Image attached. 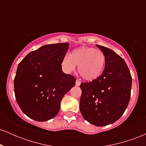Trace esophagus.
Masks as SVG:
<instances>
[{"mask_svg":"<svg viewBox=\"0 0 146 146\" xmlns=\"http://www.w3.org/2000/svg\"><path fill=\"white\" fill-rule=\"evenodd\" d=\"M80 84H81V82H80L79 80H77L76 82H75V85H76L77 86H80Z\"/></svg>","mask_w":146,"mask_h":146,"instance_id":"obj_1","label":"esophagus"}]
</instances>
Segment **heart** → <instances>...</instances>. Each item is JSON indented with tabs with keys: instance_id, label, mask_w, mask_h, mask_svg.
<instances>
[{
	"instance_id": "obj_1",
	"label": "heart",
	"mask_w": 146,
	"mask_h": 146,
	"mask_svg": "<svg viewBox=\"0 0 146 146\" xmlns=\"http://www.w3.org/2000/svg\"><path fill=\"white\" fill-rule=\"evenodd\" d=\"M106 56L102 51L88 46L75 48L71 54H66L62 60V67L66 73H71L78 65V72L87 81L96 80L102 74Z\"/></svg>"
}]
</instances>
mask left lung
Instances as JSON below:
<instances>
[{
	"label": "left lung",
	"mask_w": 146,
	"mask_h": 146,
	"mask_svg": "<svg viewBox=\"0 0 146 146\" xmlns=\"http://www.w3.org/2000/svg\"><path fill=\"white\" fill-rule=\"evenodd\" d=\"M96 46L104 53L105 68L98 79L80 84V110L87 121L104 126L117 121L128 107L132 77L123 58L110 48Z\"/></svg>",
	"instance_id": "1"
}]
</instances>
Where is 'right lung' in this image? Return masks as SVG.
<instances>
[{"label": "right lung", "mask_w": 146, "mask_h": 146, "mask_svg": "<svg viewBox=\"0 0 146 146\" xmlns=\"http://www.w3.org/2000/svg\"><path fill=\"white\" fill-rule=\"evenodd\" d=\"M68 45H44L30 52L18 64L14 81L15 97L22 111L35 121L56 117L63 97L74 86L76 79L62 70Z\"/></svg>", "instance_id": "right-lung-1"}]
</instances>
